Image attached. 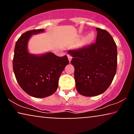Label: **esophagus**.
I'll return each mask as SVG.
<instances>
[{"instance_id":"obj_1","label":"esophagus","mask_w":134,"mask_h":134,"mask_svg":"<svg viewBox=\"0 0 134 134\" xmlns=\"http://www.w3.org/2000/svg\"><path fill=\"white\" fill-rule=\"evenodd\" d=\"M68 58L69 61L70 62L71 61V59H72V57H71V55H70L69 54H68Z\"/></svg>"}]
</instances>
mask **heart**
<instances>
[{"mask_svg":"<svg viewBox=\"0 0 134 134\" xmlns=\"http://www.w3.org/2000/svg\"><path fill=\"white\" fill-rule=\"evenodd\" d=\"M94 38V35L92 33L89 34L88 35L85 36V38L83 39V43L84 44H88L90 42L92 41V40Z\"/></svg>","mask_w":134,"mask_h":134,"instance_id":"heart-1","label":"heart"}]
</instances>
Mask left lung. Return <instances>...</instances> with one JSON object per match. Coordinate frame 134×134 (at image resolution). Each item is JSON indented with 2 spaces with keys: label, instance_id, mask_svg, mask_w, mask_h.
<instances>
[{
  "label": "left lung",
  "instance_id": "left-lung-1",
  "mask_svg": "<svg viewBox=\"0 0 134 134\" xmlns=\"http://www.w3.org/2000/svg\"><path fill=\"white\" fill-rule=\"evenodd\" d=\"M96 43L69 51L72 57L77 91L85 96H98L110 85L116 72L117 47L107 31L96 28Z\"/></svg>",
  "mask_w": 134,
  "mask_h": 134
}]
</instances>
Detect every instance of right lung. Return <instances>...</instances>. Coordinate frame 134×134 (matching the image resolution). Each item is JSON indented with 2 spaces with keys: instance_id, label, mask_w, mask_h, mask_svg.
Segmentation results:
<instances>
[{
  "instance_id": "right-lung-1",
  "label": "right lung",
  "mask_w": 134,
  "mask_h": 134,
  "mask_svg": "<svg viewBox=\"0 0 134 134\" xmlns=\"http://www.w3.org/2000/svg\"><path fill=\"white\" fill-rule=\"evenodd\" d=\"M44 29L25 32L16 41L13 67L18 83L27 94L38 98L49 96L58 88L59 77L69 64L66 55L58 57L49 52L42 55L29 52L27 46L33 35Z\"/></svg>"
}]
</instances>
